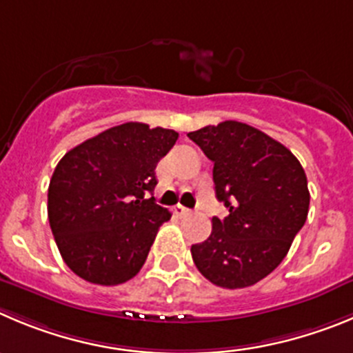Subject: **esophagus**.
Returning <instances> with one entry per match:
<instances>
[{
  "label": "esophagus",
  "mask_w": 353,
  "mask_h": 353,
  "mask_svg": "<svg viewBox=\"0 0 353 353\" xmlns=\"http://www.w3.org/2000/svg\"><path fill=\"white\" fill-rule=\"evenodd\" d=\"M173 213L176 216H187L190 213V210L189 208H185V206H182V205H176L173 208Z\"/></svg>",
  "instance_id": "1"
}]
</instances>
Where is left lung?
I'll use <instances>...</instances> for the list:
<instances>
[{
  "instance_id": "1",
  "label": "left lung",
  "mask_w": 353,
  "mask_h": 353,
  "mask_svg": "<svg viewBox=\"0 0 353 353\" xmlns=\"http://www.w3.org/2000/svg\"><path fill=\"white\" fill-rule=\"evenodd\" d=\"M187 137L213 163L219 201L212 234L190 247L199 273L224 289H243L271 273L308 216V180L296 155L243 122L206 125Z\"/></svg>"
}]
</instances>
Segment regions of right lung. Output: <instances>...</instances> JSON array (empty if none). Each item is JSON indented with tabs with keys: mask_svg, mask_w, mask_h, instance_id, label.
<instances>
[{
	"mask_svg": "<svg viewBox=\"0 0 353 353\" xmlns=\"http://www.w3.org/2000/svg\"><path fill=\"white\" fill-rule=\"evenodd\" d=\"M179 132L125 122L64 154L48 185V222L64 263L96 285H119L147 261L171 213L155 205V166Z\"/></svg>",
	"mask_w": 353,
	"mask_h": 353,
	"instance_id": "add662e5",
	"label": "right lung"
}]
</instances>
